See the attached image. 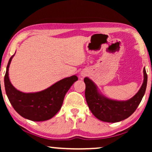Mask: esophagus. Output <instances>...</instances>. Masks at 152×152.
<instances>
[{
	"mask_svg": "<svg viewBox=\"0 0 152 152\" xmlns=\"http://www.w3.org/2000/svg\"><path fill=\"white\" fill-rule=\"evenodd\" d=\"M86 75H87L86 73H85V72H82L81 73V76L82 77V78H84V77H85Z\"/></svg>",
	"mask_w": 152,
	"mask_h": 152,
	"instance_id": "34e87169",
	"label": "esophagus"
}]
</instances>
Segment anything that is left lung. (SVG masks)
Instances as JSON below:
<instances>
[{
  "label": "left lung",
  "instance_id": "8db88e82",
  "mask_svg": "<svg viewBox=\"0 0 152 152\" xmlns=\"http://www.w3.org/2000/svg\"><path fill=\"white\" fill-rule=\"evenodd\" d=\"M143 82L137 93L126 101H118L102 96L91 80L86 77L85 97L91 111L99 120L108 123L121 121L130 117L142 100L147 86L148 75L143 68Z\"/></svg>",
  "mask_w": 152,
  "mask_h": 152
}]
</instances>
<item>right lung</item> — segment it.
<instances>
[{"instance_id":"1","label":"right lung","mask_w":152,"mask_h":152,"mask_svg":"<svg viewBox=\"0 0 152 152\" xmlns=\"http://www.w3.org/2000/svg\"><path fill=\"white\" fill-rule=\"evenodd\" d=\"M14 56L9 61L4 80L6 94L12 107L20 116L33 121L51 119L61 109L66 92L78 77L74 75L64 78L42 91L24 93L15 88L9 80V65Z\"/></svg>"}]
</instances>
